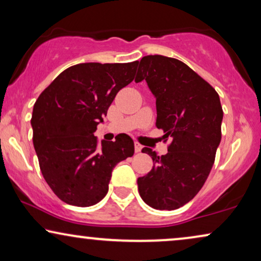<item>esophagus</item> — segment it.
Masks as SVG:
<instances>
[{
	"mask_svg": "<svg viewBox=\"0 0 261 261\" xmlns=\"http://www.w3.org/2000/svg\"><path fill=\"white\" fill-rule=\"evenodd\" d=\"M134 148H135V152L139 153V152H141L142 146H141L140 144H139V142H135V144H134Z\"/></svg>",
	"mask_w": 261,
	"mask_h": 261,
	"instance_id": "esophagus-1",
	"label": "esophagus"
}]
</instances>
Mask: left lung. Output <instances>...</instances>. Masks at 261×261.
I'll list each match as a JSON object with an SVG mask.
<instances>
[{
  "mask_svg": "<svg viewBox=\"0 0 261 261\" xmlns=\"http://www.w3.org/2000/svg\"><path fill=\"white\" fill-rule=\"evenodd\" d=\"M138 64L135 82H147L155 97V126L172 139L165 155L142 148L154 164L138 178L139 194L152 208L174 210L190 202L209 176L223 110L215 89L180 60L155 55Z\"/></svg>",
  "mask_w": 261,
  "mask_h": 261,
  "instance_id": "1",
  "label": "left lung"
}]
</instances>
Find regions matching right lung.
Wrapping results in <instances>:
<instances>
[{
  "instance_id": "add662e5",
  "label": "right lung",
  "mask_w": 261,
  "mask_h": 261,
  "mask_svg": "<svg viewBox=\"0 0 261 261\" xmlns=\"http://www.w3.org/2000/svg\"><path fill=\"white\" fill-rule=\"evenodd\" d=\"M138 62L83 63L64 70L34 103L33 145L46 183L67 204L90 206L108 192L117 163L134 154L127 134L94 133L117 92L134 80Z\"/></svg>"
}]
</instances>
